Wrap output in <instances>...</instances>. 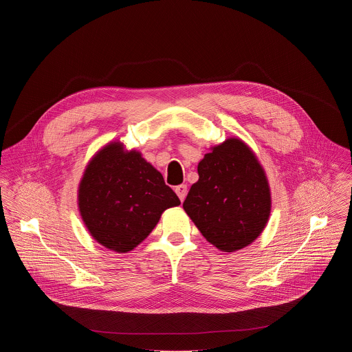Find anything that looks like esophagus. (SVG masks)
Listing matches in <instances>:
<instances>
[{
	"label": "esophagus",
	"instance_id": "obj_1",
	"mask_svg": "<svg viewBox=\"0 0 352 352\" xmlns=\"http://www.w3.org/2000/svg\"><path fill=\"white\" fill-rule=\"evenodd\" d=\"M175 192H177V195H178L181 202H184V199L186 197V193H188V186H186L185 184L178 185V186H175Z\"/></svg>",
	"mask_w": 352,
	"mask_h": 352
}]
</instances>
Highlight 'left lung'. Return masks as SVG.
Here are the masks:
<instances>
[{
	"label": "left lung",
	"mask_w": 352,
	"mask_h": 352,
	"mask_svg": "<svg viewBox=\"0 0 352 352\" xmlns=\"http://www.w3.org/2000/svg\"><path fill=\"white\" fill-rule=\"evenodd\" d=\"M197 174L182 205L197 230L223 252L252 243L272 210L269 181L252 148L228 138L199 162Z\"/></svg>",
	"instance_id": "8db88e82"
}]
</instances>
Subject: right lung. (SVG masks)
Returning a JSON list of instances; mask_svg holds the SVG:
<instances>
[{"label": "right lung", "mask_w": 352, "mask_h": 352, "mask_svg": "<svg viewBox=\"0 0 352 352\" xmlns=\"http://www.w3.org/2000/svg\"><path fill=\"white\" fill-rule=\"evenodd\" d=\"M181 205L163 175L136 150L110 142L91 157L78 189L82 220L100 245L118 254L136 248L166 209Z\"/></svg>", "instance_id": "1"}]
</instances>
